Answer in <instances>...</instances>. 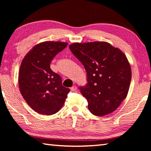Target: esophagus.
<instances>
[{
	"mask_svg": "<svg viewBox=\"0 0 151 151\" xmlns=\"http://www.w3.org/2000/svg\"><path fill=\"white\" fill-rule=\"evenodd\" d=\"M76 89H77V88H76V86H73V87L70 88V89H71L72 91H75L76 90Z\"/></svg>",
	"mask_w": 151,
	"mask_h": 151,
	"instance_id": "obj_1",
	"label": "esophagus"
}]
</instances>
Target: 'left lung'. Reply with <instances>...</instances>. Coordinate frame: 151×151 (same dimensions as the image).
Instances as JSON below:
<instances>
[{
  "label": "left lung",
  "mask_w": 151,
  "mask_h": 151,
  "mask_svg": "<svg viewBox=\"0 0 151 151\" xmlns=\"http://www.w3.org/2000/svg\"><path fill=\"white\" fill-rule=\"evenodd\" d=\"M69 49L87 73L88 83L79 87L91 113L102 116L115 111L126 98L132 72L123 52L103 41L75 43Z\"/></svg>",
  "instance_id": "1"
}]
</instances>
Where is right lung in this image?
Segmentation results:
<instances>
[{"mask_svg": "<svg viewBox=\"0 0 151 151\" xmlns=\"http://www.w3.org/2000/svg\"><path fill=\"white\" fill-rule=\"evenodd\" d=\"M67 43L46 41L35 46L22 60L19 73V86L27 103L43 115L57 113L63 106L69 88L63 87L61 76L50 64Z\"/></svg>", "mask_w": 151, "mask_h": 151, "instance_id": "right-lung-1", "label": "right lung"}]
</instances>
